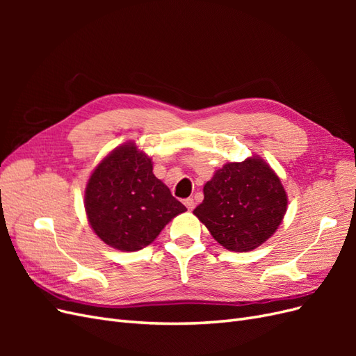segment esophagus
I'll return each instance as SVG.
<instances>
[{
	"label": "esophagus",
	"mask_w": 356,
	"mask_h": 356,
	"mask_svg": "<svg viewBox=\"0 0 356 356\" xmlns=\"http://www.w3.org/2000/svg\"><path fill=\"white\" fill-rule=\"evenodd\" d=\"M184 204H186L188 211H191V209H195V207H196V202H195V199L188 197V199H186V200H184Z\"/></svg>",
	"instance_id": "obj_1"
}]
</instances>
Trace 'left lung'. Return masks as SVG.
<instances>
[{"label": "left lung", "mask_w": 356, "mask_h": 356, "mask_svg": "<svg viewBox=\"0 0 356 356\" xmlns=\"http://www.w3.org/2000/svg\"><path fill=\"white\" fill-rule=\"evenodd\" d=\"M193 213L229 251L246 252L276 232L286 211L281 179L261 159L227 163L203 187Z\"/></svg>", "instance_id": "obj_1"}]
</instances>
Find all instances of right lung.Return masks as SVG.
<instances>
[{
    "label": "right lung",
    "instance_id": "right-lung-1",
    "mask_svg": "<svg viewBox=\"0 0 356 356\" xmlns=\"http://www.w3.org/2000/svg\"><path fill=\"white\" fill-rule=\"evenodd\" d=\"M84 207L95 233L120 251L143 250L187 211L154 177L152 159L132 143L115 148L96 166Z\"/></svg>",
    "mask_w": 356,
    "mask_h": 356
}]
</instances>
